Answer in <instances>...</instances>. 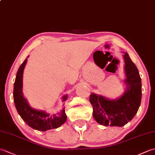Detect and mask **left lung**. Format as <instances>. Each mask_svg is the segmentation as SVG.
<instances>
[{"label": "left lung", "instance_id": "left-lung-1", "mask_svg": "<svg viewBox=\"0 0 155 155\" xmlns=\"http://www.w3.org/2000/svg\"><path fill=\"white\" fill-rule=\"evenodd\" d=\"M124 58L127 89L123 96L117 100H108L94 93L90 95L93 117L104 126H124L133 119L140 105L142 84L139 71L127 52Z\"/></svg>", "mask_w": 155, "mask_h": 155}]
</instances>
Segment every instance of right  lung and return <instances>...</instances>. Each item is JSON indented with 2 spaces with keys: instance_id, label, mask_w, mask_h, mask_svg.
Listing matches in <instances>:
<instances>
[{
  "instance_id": "add662e5",
  "label": "right lung",
  "mask_w": 155,
  "mask_h": 155,
  "mask_svg": "<svg viewBox=\"0 0 155 155\" xmlns=\"http://www.w3.org/2000/svg\"><path fill=\"white\" fill-rule=\"evenodd\" d=\"M27 58H26L22 64L20 66L16 76L13 91V98L15 107L20 116L29 127L34 129L45 131L47 130L57 128L67 120V115L65 114L64 108L58 114H50L44 111L37 110L29 106L27 101L22 95V76L23 71L27 63ZM67 95L62 97V101H65Z\"/></svg>"
}]
</instances>
